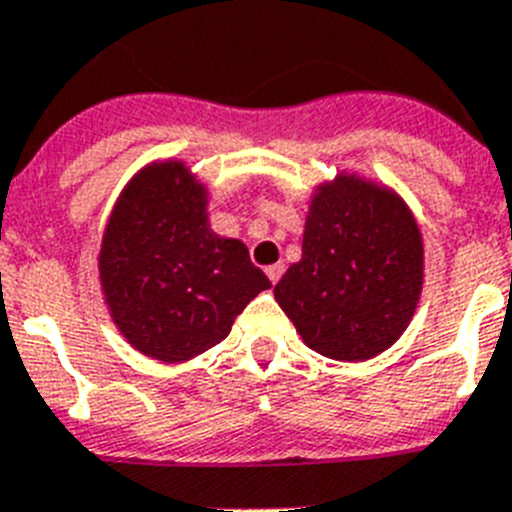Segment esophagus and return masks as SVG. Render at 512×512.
<instances>
[{
    "mask_svg": "<svg viewBox=\"0 0 512 512\" xmlns=\"http://www.w3.org/2000/svg\"><path fill=\"white\" fill-rule=\"evenodd\" d=\"M282 271H284L282 264H271V266H266V277H269L271 284H277L279 277H282Z\"/></svg>",
    "mask_w": 512,
    "mask_h": 512,
    "instance_id": "esophagus-1",
    "label": "esophagus"
}]
</instances>
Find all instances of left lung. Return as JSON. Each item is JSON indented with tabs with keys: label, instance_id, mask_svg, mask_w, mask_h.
<instances>
[{
	"label": "left lung",
	"instance_id": "left-lung-1",
	"mask_svg": "<svg viewBox=\"0 0 512 512\" xmlns=\"http://www.w3.org/2000/svg\"><path fill=\"white\" fill-rule=\"evenodd\" d=\"M420 289L423 241L405 202L341 174L312 197L302 259L274 297L312 351L364 361L402 336Z\"/></svg>",
	"mask_w": 512,
	"mask_h": 512
}]
</instances>
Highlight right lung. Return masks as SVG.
Segmentation results:
<instances>
[{"mask_svg": "<svg viewBox=\"0 0 512 512\" xmlns=\"http://www.w3.org/2000/svg\"><path fill=\"white\" fill-rule=\"evenodd\" d=\"M112 320L140 354L187 361L223 341L271 287L235 238L207 223V194L184 164L140 171L120 194L99 251Z\"/></svg>", "mask_w": 512, "mask_h": 512, "instance_id": "1", "label": "right lung"}]
</instances>
